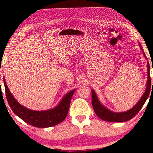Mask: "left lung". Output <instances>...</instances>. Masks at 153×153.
<instances>
[{"instance_id": "1", "label": "left lung", "mask_w": 153, "mask_h": 153, "mask_svg": "<svg viewBox=\"0 0 153 153\" xmlns=\"http://www.w3.org/2000/svg\"><path fill=\"white\" fill-rule=\"evenodd\" d=\"M139 46H140L144 57L146 58V60H148L140 42ZM147 70H148V71H147V76H148V77H147L146 86L143 95L142 96L140 99L138 100V102L131 109L125 111V112L117 113L113 112V111L108 109L107 107H105L104 105L101 104V102L98 100L97 95L94 92V90L92 89V104L94 112L97 114L98 117L102 120L106 121H111V122H125V121H129L131 119H132L140 111L142 107H143L144 102H146V100L149 97L151 89L153 88V81L152 84H151V77H150V65L149 62H147ZM152 85H153L152 87Z\"/></svg>"}]
</instances>
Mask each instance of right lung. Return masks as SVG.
<instances>
[{
	"label": "right lung",
	"instance_id": "1",
	"mask_svg": "<svg viewBox=\"0 0 153 153\" xmlns=\"http://www.w3.org/2000/svg\"><path fill=\"white\" fill-rule=\"evenodd\" d=\"M3 82L7 101L13 112L25 123L32 126L42 128L57 125L66 118L70 106L71 97L76 90L74 89L67 93L55 108L46 111H33L19 104L9 91L4 78Z\"/></svg>",
	"mask_w": 153,
	"mask_h": 153
}]
</instances>
